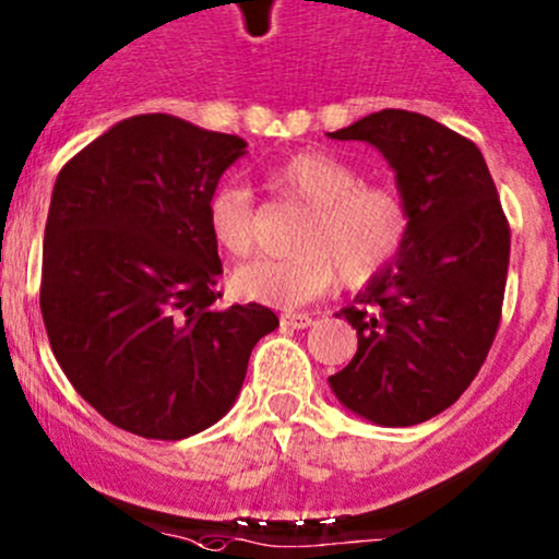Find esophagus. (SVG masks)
<instances>
[{
	"label": "esophagus",
	"instance_id": "obj_1",
	"mask_svg": "<svg viewBox=\"0 0 559 559\" xmlns=\"http://www.w3.org/2000/svg\"><path fill=\"white\" fill-rule=\"evenodd\" d=\"M281 322L289 328H297V331H304V328H309L314 322V317L306 314V311H289V314H281Z\"/></svg>",
	"mask_w": 559,
	"mask_h": 559
}]
</instances>
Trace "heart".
I'll list each match as a JSON object with an SVG mask.
<instances>
[{
	"label": "heart",
	"instance_id": "obj_1",
	"mask_svg": "<svg viewBox=\"0 0 559 559\" xmlns=\"http://www.w3.org/2000/svg\"><path fill=\"white\" fill-rule=\"evenodd\" d=\"M270 190L306 203L292 242L295 250L259 255L234 273V289L248 300L292 309L331 289L338 278L361 286L397 262L411 237V206L403 192L361 181L356 165L328 151H297L267 174ZM206 228L228 255L253 253L259 206L239 181H223L206 201Z\"/></svg>",
	"mask_w": 559,
	"mask_h": 559
}]
</instances>
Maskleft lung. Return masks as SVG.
I'll list each match as a JSON object with an SVG mask.
<instances>
[{"mask_svg": "<svg viewBox=\"0 0 559 559\" xmlns=\"http://www.w3.org/2000/svg\"><path fill=\"white\" fill-rule=\"evenodd\" d=\"M333 140L374 145L411 206V237L391 267L338 311L358 350L331 374L344 408L408 427L450 408L491 350L502 320L510 226L472 140L408 109H380Z\"/></svg>", "mask_w": 559, "mask_h": 559, "instance_id": "8db88e82", "label": "left lung"}]
</instances>
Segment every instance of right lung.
Returning a JSON list of instances; mask_svg holds the SVG:
<instances>
[{
  "label": "right lung",
  "instance_id": "add662e5",
  "mask_svg": "<svg viewBox=\"0 0 559 559\" xmlns=\"http://www.w3.org/2000/svg\"><path fill=\"white\" fill-rule=\"evenodd\" d=\"M245 145L134 115L55 181L40 278L51 353L82 400L134 436L179 441L223 419L250 350L278 328L259 304L217 306L206 201Z\"/></svg>",
  "mask_w": 559,
  "mask_h": 559
}]
</instances>
